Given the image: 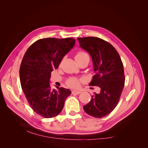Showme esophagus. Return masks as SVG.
<instances>
[{"mask_svg": "<svg viewBox=\"0 0 148 148\" xmlns=\"http://www.w3.org/2000/svg\"><path fill=\"white\" fill-rule=\"evenodd\" d=\"M80 93H81V91H75V90H73V91H72V95H79Z\"/></svg>", "mask_w": 148, "mask_h": 148, "instance_id": "esophagus-1", "label": "esophagus"}]
</instances>
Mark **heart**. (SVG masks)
<instances>
[{
    "label": "heart",
    "mask_w": 148,
    "mask_h": 148,
    "mask_svg": "<svg viewBox=\"0 0 148 148\" xmlns=\"http://www.w3.org/2000/svg\"><path fill=\"white\" fill-rule=\"evenodd\" d=\"M75 59H76L77 63L79 64L80 62L84 61V60L87 59H89V57L88 54L84 51H77L76 56H75ZM81 81H83L82 79H77L76 77H70L66 81V84L67 86L72 88H77L79 86V82Z\"/></svg>",
    "instance_id": "b5f03b06"
}]
</instances>
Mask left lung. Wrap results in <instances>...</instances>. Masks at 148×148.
Instances as JSON below:
<instances>
[{
    "instance_id": "8db88e82",
    "label": "left lung",
    "mask_w": 148,
    "mask_h": 148,
    "mask_svg": "<svg viewBox=\"0 0 148 148\" xmlns=\"http://www.w3.org/2000/svg\"><path fill=\"white\" fill-rule=\"evenodd\" d=\"M79 46L91 56L95 72L91 86L101 88L84 106L87 114L102 118L113 111L118 104L125 86L123 64L118 52L109 42L97 37L77 38Z\"/></svg>"
}]
</instances>
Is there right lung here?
I'll return each mask as SVG.
<instances>
[{
  "instance_id": "add662e5",
  "label": "right lung",
  "mask_w": 148,
  "mask_h": 148,
  "mask_svg": "<svg viewBox=\"0 0 148 148\" xmlns=\"http://www.w3.org/2000/svg\"><path fill=\"white\" fill-rule=\"evenodd\" d=\"M75 39L47 38L34 42L25 53L19 69L21 86L32 109L44 118L56 117L62 111L71 91L49 84L51 72L74 47Z\"/></svg>"
}]
</instances>
